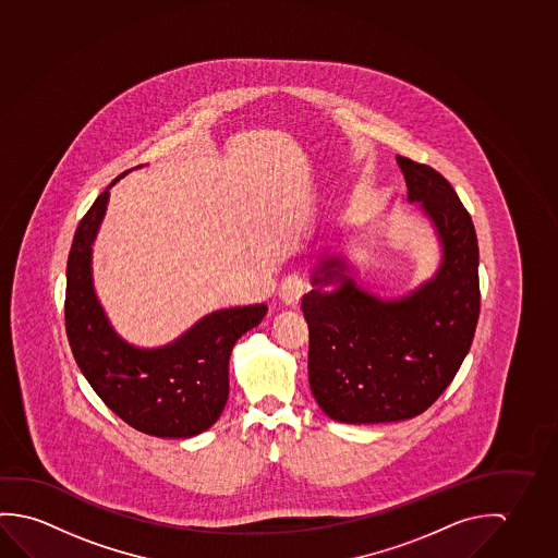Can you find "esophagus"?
Returning <instances> with one entry per match:
<instances>
[{
  "mask_svg": "<svg viewBox=\"0 0 558 558\" xmlns=\"http://www.w3.org/2000/svg\"><path fill=\"white\" fill-rule=\"evenodd\" d=\"M304 287H306V284H304V281H302L299 275L287 277L283 283H281V287H279V296H281L284 306H289V308L299 306L302 294H304Z\"/></svg>",
  "mask_w": 558,
  "mask_h": 558,
  "instance_id": "obj_1",
  "label": "esophagus"
}]
</instances>
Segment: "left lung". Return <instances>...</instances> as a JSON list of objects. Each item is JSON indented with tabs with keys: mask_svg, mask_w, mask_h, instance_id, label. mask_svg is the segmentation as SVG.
<instances>
[{
	"mask_svg": "<svg viewBox=\"0 0 558 558\" xmlns=\"http://www.w3.org/2000/svg\"><path fill=\"white\" fill-rule=\"evenodd\" d=\"M396 160L409 204L428 219L440 248L433 277L403 296L381 299L356 283L343 252H326L302 299L310 389L329 418L347 425L421 415L450 386L477 328L473 221L440 172L408 157Z\"/></svg>",
	"mask_w": 558,
	"mask_h": 558,
	"instance_id": "1",
	"label": "left lung"
}]
</instances>
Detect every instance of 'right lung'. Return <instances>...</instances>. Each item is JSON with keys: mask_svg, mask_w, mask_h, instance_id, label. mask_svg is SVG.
Returning a JSON list of instances; mask_svg holds the SVG:
<instances>
[{"mask_svg": "<svg viewBox=\"0 0 558 558\" xmlns=\"http://www.w3.org/2000/svg\"><path fill=\"white\" fill-rule=\"evenodd\" d=\"M75 230L68 257L65 331L83 376L116 415L140 433L192 438L211 428L229 398L232 347L266 316V304L215 310L167 345L143 349L120 336L93 281V246L110 187Z\"/></svg>", "mask_w": 558, "mask_h": 558, "instance_id": "add662e5", "label": "right lung"}]
</instances>
